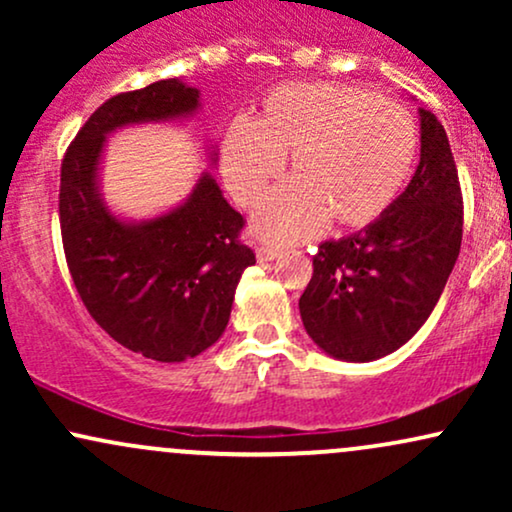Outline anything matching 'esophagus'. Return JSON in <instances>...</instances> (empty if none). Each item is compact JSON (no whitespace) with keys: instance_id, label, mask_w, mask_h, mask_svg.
Returning a JSON list of instances; mask_svg holds the SVG:
<instances>
[{"instance_id":"esophagus-1","label":"esophagus","mask_w":512,"mask_h":512,"mask_svg":"<svg viewBox=\"0 0 512 512\" xmlns=\"http://www.w3.org/2000/svg\"><path fill=\"white\" fill-rule=\"evenodd\" d=\"M274 257H279V248H274V245H257V260L260 262H272Z\"/></svg>"}]
</instances>
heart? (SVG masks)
<instances>
[{
  "mask_svg": "<svg viewBox=\"0 0 512 512\" xmlns=\"http://www.w3.org/2000/svg\"><path fill=\"white\" fill-rule=\"evenodd\" d=\"M419 129L404 105L358 86L296 81L264 96L252 122H231L221 173L240 207L262 202L289 156L281 190L257 211L255 228L276 243L301 240L327 221L363 228L407 185Z\"/></svg>",
  "mask_w": 512,
  "mask_h": 512,
  "instance_id": "b5f03b06",
  "label": "heart"
}]
</instances>
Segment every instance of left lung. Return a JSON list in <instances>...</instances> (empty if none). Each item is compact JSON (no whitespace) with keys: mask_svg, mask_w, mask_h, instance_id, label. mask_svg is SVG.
<instances>
[{"mask_svg":"<svg viewBox=\"0 0 512 512\" xmlns=\"http://www.w3.org/2000/svg\"><path fill=\"white\" fill-rule=\"evenodd\" d=\"M421 161L407 190L363 231L325 240L298 308L325 354L375 361L428 320L462 243V190L448 134L421 108Z\"/></svg>","mask_w":512,"mask_h":512,"instance_id":"left-lung-1","label":"left lung"}]
</instances>
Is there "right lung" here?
Returning a JSON list of instances; mask_svg holds the SVG:
<instances>
[{
	"label": "right lung",
	"instance_id": "obj_1",
	"mask_svg": "<svg viewBox=\"0 0 512 512\" xmlns=\"http://www.w3.org/2000/svg\"><path fill=\"white\" fill-rule=\"evenodd\" d=\"M197 105V88L178 79L117 93L79 129L60 173L62 245L76 293L117 344L163 363L195 358L226 330L240 274L255 264L240 243L245 219L202 175L182 207L120 221L98 195V158L105 134Z\"/></svg>",
	"mask_w": 512,
	"mask_h": 512
}]
</instances>
